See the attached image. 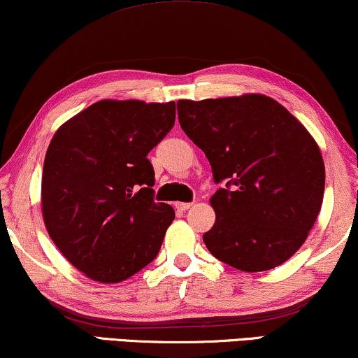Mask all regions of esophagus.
I'll use <instances>...</instances> for the list:
<instances>
[{"label":"esophagus","instance_id":"esophagus-1","mask_svg":"<svg viewBox=\"0 0 358 358\" xmlns=\"http://www.w3.org/2000/svg\"><path fill=\"white\" fill-rule=\"evenodd\" d=\"M174 207L179 210V212H185V210H189L190 207H192V203L190 202H176Z\"/></svg>","mask_w":358,"mask_h":358}]
</instances>
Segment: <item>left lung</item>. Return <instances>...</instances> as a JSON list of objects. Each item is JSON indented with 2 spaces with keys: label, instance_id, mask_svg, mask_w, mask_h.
<instances>
[{
  "label": "left lung",
  "instance_id": "1",
  "mask_svg": "<svg viewBox=\"0 0 358 358\" xmlns=\"http://www.w3.org/2000/svg\"><path fill=\"white\" fill-rule=\"evenodd\" d=\"M179 124L203 151L217 220L203 243L243 272L288 261L308 238L324 195L316 141L282 104L262 94L179 101Z\"/></svg>",
  "mask_w": 358,
  "mask_h": 358
}]
</instances>
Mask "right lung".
Segmentation results:
<instances>
[{
  "instance_id": "add662e5",
  "label": "right lung",
  "mask_w": 358,
  "mask_h": 358,
  "mask_svg": "<svg viewBox=\"0 0 358 358\" xmlns=\"http://www.w3.org/2000/svg\"><path fill=\"white\" fill-rule=\"evenodd\" d=\"M176 102H96L48 145L42 215L52 241L91 280L117 283L158 256L174 208L155 202L146 158L174 127Z\"/></svg>"
}]
</instances>
